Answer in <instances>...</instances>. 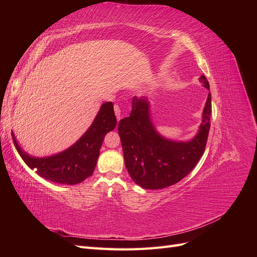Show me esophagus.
Listing matches in <instances>:
<instances>
[{
	"label": "esophagus",
	"instance_id": "esophagus-1",
	"mask_svg": "<svg viewBox=\"0 0 257 257\" xmlns=\"http://www.w3.org/2000/svg\"><path fill=\"white\" fill-rule=\"evenodd\" d=\"M113 110H114V113H115V116H116V120L119 121L121 119V109H120L119 105H114Z\"/></svg>",
	"mask_w": 257,
	"mask_h": 257
}]
</instances>
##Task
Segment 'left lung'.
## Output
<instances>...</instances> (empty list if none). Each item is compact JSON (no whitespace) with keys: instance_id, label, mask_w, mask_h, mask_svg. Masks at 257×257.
<instances>
[{"instance_id":"1","label":"left lung","mask_w":257,"mask_h":257,"mask_svg":"<svg viewBox=\"0 0 257 257\" xmlns=\"http://www.w3.org/2000/svg\"><path fill=\"white\" fill-rule=\"evenodd\" d=\"M199 81L209 89L204 75ZM132 111L119 122L124 163L131 178L144 189L158 190L179 182L188 176L203 157L210 130L211 94H208L198 134L192 141L177 143L163 138L150 119L145 96L133 97Z\"/></svg>"}]
</instances>
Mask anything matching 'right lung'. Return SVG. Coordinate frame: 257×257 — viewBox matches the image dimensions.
Returning a JSON list of instances; mask_svg holds the SVG:
<instances>
[{
    "mask_svg": "<svg viewBox=\"0 0 257 257\" xmlns=\"http://www.w3.org/2000/svg\"><path fill=\"white\" fill-rule=\"evenodd\" d=\"M116 125L113 104L102 105L92 125L74 146L49 158H33L21 150L14 134L15 147L26 164L41 177L61 184H77L90 177L96 165L99 149L108 132Z\"/></svg>",
    "mask_w": 257,
    "mask_h": 257,
    "instance_id": "right-lung-1",
    "label": "right lung"
}]
</instances>
